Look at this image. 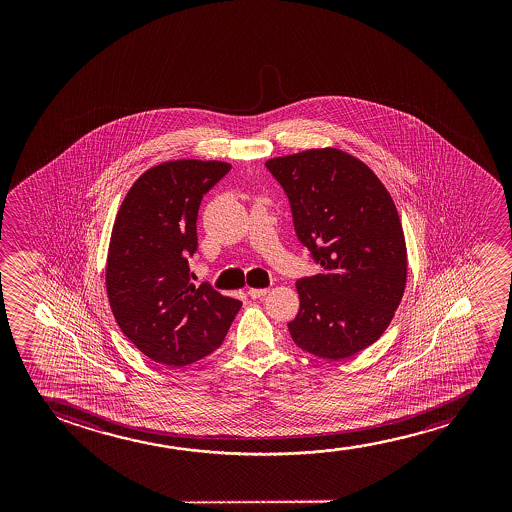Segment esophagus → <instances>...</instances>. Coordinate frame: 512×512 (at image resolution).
<instances>
[{
	"label": "esophagus",
	"mask_w": 512,
	"mask_h": 512,
	"mask_svg": "<svg viewBox=\"0 0 512 512\" xmlns=\"http://www.w3.org/2000/svg\"><path fill=\"white\" fill-rule=\"evenodd\" d=\"M267 294H269L267 288H250V290H248V295H250L252 299H260V297H264V295Z\"/></svg>",
	"instance_id": "esophagus-1"
}]
</instances>
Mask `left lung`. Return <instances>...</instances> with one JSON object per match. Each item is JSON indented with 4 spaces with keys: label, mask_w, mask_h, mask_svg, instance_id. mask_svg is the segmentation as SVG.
<instances>
[{
    "label": "left lung",
    "mask_w": 512,
    "mask_h": 512,
    "mask_svg": "<svg viewBox=\"0 0 512 512\" xmlns=\"http://www.w3.org/2000/svg\"><path fill=\"white\" fill-rule=\"evenodd\" d=\"M266 166L287 192L302 245L322 266L295 283L301 308L290 336L315 357H351L383 336L406 290L399 211L376 173L339 148H309Z\"/></svg>",
    "instance_id": "obj_1"
}]
</instances>
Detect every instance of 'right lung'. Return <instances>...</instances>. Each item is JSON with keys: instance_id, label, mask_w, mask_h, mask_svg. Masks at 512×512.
<instances>
[{"instance_id": "1", "label": "right lung", "mask_w": 512, "mask_h": 512, "mask_svg": "<svg viewBox=\"0 0 512 512\" xmlns=\"http://www.w3.org/2000/svg\"><path fill=\"white\" fill-rule=\"evenodd\" d=\"M229 162L180 159L147 169L120 204L106 294L120 330L157 364L183 367L224 343L241 302L190 283L197 213Z\"/></svg>"}]
</instances>
